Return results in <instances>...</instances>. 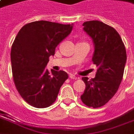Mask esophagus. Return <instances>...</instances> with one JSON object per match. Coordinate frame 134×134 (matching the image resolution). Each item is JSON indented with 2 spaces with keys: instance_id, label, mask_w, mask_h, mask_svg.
Wrapping results in <instances>:
<instances>
[{
  "instance_id": "34e87169",
  "label": "esophagus",
  "mask_w": 134,
  "mask_h": 134,
  "mask_svg": "<svg viewBox=\"0 0 134 134\" xmlns=\"http://www.w3.org/2000/svg\"><path fill=\"white\" fill-rule=\"evenodd\" d=\"M70 78L72 79V80H77L78 77H76L75 75H70Z\"/></svg>"
}]
</instances>
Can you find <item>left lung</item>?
I'll list each match as a JSON object with an SVG mask.
<instances>
[{"instance_id":"8db88e82","label":"left lung","mask_w":134,"mask_h":134,"mask_svg":"<svg viewBox=\"0 0 134 134\" xmlns=\"http://www.w3.org/2000/svg\"><path fill=\"white\" fill-rule=\"evenodd\" d=\"M83 29L93 38L95 52L93 62L98 67L96 77H83L85 90L80 98L88 107L103 106L118 91L123 79L126 51L119 34L114 28L100 21L83 24Z\"/></svg>"}]
</instances>
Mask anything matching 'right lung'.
I'll return each mask as SVG.
<instances>
[{"label":"right lung","instance_id":"obj_1","mask_svg":"<svg viewBox=\"0 0 134 134\" xmlns=\"http://www.w3.org/2000/svg\"><path fill=\"white\" fill-rule=\"evenodd\" d=\"M72 29V25L38 21L20 29L10 52L14 84L31 106L44 108L52 105L68 75L64 71L49 72L46 68L57 46Z\"/></svg>","mask_w":134,"mask_h":134}]
</instances>
